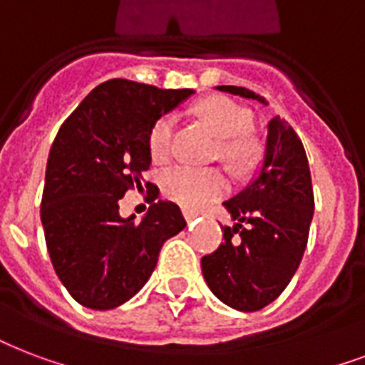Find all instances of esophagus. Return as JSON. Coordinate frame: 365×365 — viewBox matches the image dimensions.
Listing matches in <instances>:
<instances>
[{
    "label": "esophagus",
    "instance_id": "obj_1",
    "mask_svg": "<svg viewBox=\"0 0 365 365\" xmlns=\"http://www.w3.org/2000/svg\"><path fill=\"white\" fill-rule=\"evenodd\" d=\"M195 216H197V214H195V212H189V210H183V218H185V222H187V224H191V222H193Z\"/></svg>",
    "mask_w": 365,
    "mask_h": 365
}]
</instances>
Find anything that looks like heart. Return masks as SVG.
Returning <instances> with one entry per match:
<instances>
[{"label": "heart", "mask_w": 365, "mask_h": 365, "mask_svg": "<svg viewBox=\"0 0 365 365\" xmlns=\"http://www.w3.org/2000/svg\"><path fill=\"white\" fill-rule=\"evenodd\" d=\"M199 115L218 133V155L237 174H247L257 168L262 157V147L250 128L255 115L249 107L233 101L230 97H210L199 105ZM174 141V118L160 116L149 130L147 145L153 160L164 163L172 155ZM230 189L227 176L220 168H195V166H174L163 178V191L170 201L189 212H199L220 201Z\"/></svg>", "instance_id": "obj_1"}]
</instances>
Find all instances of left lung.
I'll return each instance as SVG.
<instances>
[{
	"label": "left lung",
	"mask_w": 365,
	"mask_h": 365,
	"mask_svg": "<svg viewBox=\"0 0 365 365\" xmlns=\"http://www.w3.org/2000/svg\"><path fill=\"white\" fill-rule=\"evenodd\" d=\"M220 91L268 105L262 96L237 86ZM235 226H224V241L201 258L208 287L224 304L257 312L274 302L299 268L314 216V189L302 141L287 122L268 124L266 157L249 187L224 202Z\"/></svg>",
	"instance_id": "left-lung-1"
}]
</instances>
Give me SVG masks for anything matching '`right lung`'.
Here are the masks:
<instances>
[{
	"label": "right lung",
	"mask_w": 365,
	"mask_h": 365,
	"mask_svg": "<svg viewBox=\"0 0 365 365\" xmlns=\"http://www.w3.org/2000/svg\"><path fill=\"white\" fill-rule=\"evenodd\" d=\"M193 90L113 78L86 97L55 135L41 195V224L51 264L76 302L110 310L151 277L166 239L185 227L176 202L155 201L143 182L155 122ZM145 182L152 207L145 219L120 218L118 201Z\"/></svg>",
	"instance_id": "add662e5"
}]
</instances>
